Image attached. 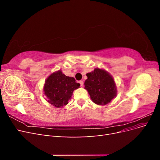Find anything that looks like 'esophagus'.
<instances>
[{"label": "esophagus", "instance_id": "1", "mask_svg": "<svg viewBox=\"0 0 160 160\" xmlns=\"http://www.w3.org/2000/svg\"><path fill=\"white\" fill-rule=\"evenodd\" d=\"M79 84L81 85V87H83V81H79Z\"/></svg>", "mask_w": 160, "mask_h": 160}]
</instances>
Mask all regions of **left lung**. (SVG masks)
Wrapping results in <instances>:
<instances>
[{"instance_id": "8db88e82", "label": "left lung", "mask_w": 160, "mask_h": 160, "mask_svg": "<svg viewBox=\"0 0 160 160\" xmlns=\"http://www.w3.org/2000/svg\"><path fill=\"white\" fill-rule=\"evenodd\" d=\"M85 89L88 90L91 100L97 105L110 103L117 95V88L113 77L103 69L96 68L87 73Z\"/></svg>"}]
</instances>
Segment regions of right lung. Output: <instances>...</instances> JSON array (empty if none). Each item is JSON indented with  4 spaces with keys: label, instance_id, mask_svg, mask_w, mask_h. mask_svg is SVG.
I'll list each match as a JSON object with an SVG mask.
<instances>
[{
    "label": "right lung",
    "instance_id": "1",
    "mask_svg": "<svg viewBox=\"0 0 160 160\" xmlns=\"http://www.w3.org/2000/svg\"><path fill=\"white\" fill-rule=\"evenodd\" d=\"M79 86L80 84L76 83L73 77L66 76L59 70L53 72L46 79L43 91L48 102L60 108L68 103L72 92Z\"/></svg>",
    "mask_w": 160,
    "mask_h": 160
}]
</instances>
